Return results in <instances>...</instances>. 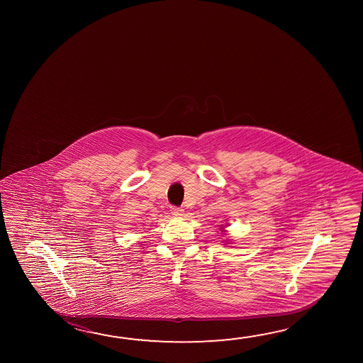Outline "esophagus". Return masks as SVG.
I'll use <instances>...</instances> for the list:
<instances>
[{
  "label": "esophagus",
  "mask_w": 363,
  "mask_h": 363,
  "mask_svg": "<svg viewBox=\"0 0 363 363\" xmlns=\"http://www.w3.org/2000/svg\"><path fill=\"white\" fill-rule=\"evenodd\" d=\"M169 211H171V214L174 215V216H179V215H182V213H184V210L181 208H177V206H171Z\"/></svg>",
  "instance_id": "1"
}]
</instances>
